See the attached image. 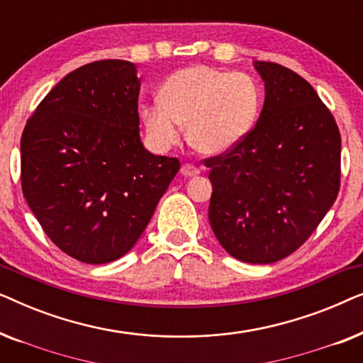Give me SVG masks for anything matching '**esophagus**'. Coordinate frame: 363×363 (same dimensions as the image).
<instances>
[{
  "mask_svg": "<svg viewBox=\"0 0 363 363\" xmlns=\"http://www.w3.org/2000/svg\"><path fill=\"white\" fill-rule=\"evenodd\" d=\"M182 175L185 177H196L198 173H200V170L193 165V163H185V165H182Z\"/></svg>",
  "mask_w": 363,
  "mask_h": 363,
  "instance_id": "esophagus-1",
  "label": "esophagus"
}]
</instances>
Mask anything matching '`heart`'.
Masks as SVG:
<instances>
[{
	"label": "heart",
	"instance_id": "obj_1",
	"mask_svg": "<svg viewBox=\"0 0 363 363\" xmlns=\"http://www.w3.org/2000/svg\"><path fill=\"white\" fill-rule=\"evenodd\" d=\"M162 102L142 107L150 142L160 150L178 143L186 127L188 143L205 155L230 152L245 140L259 117L262 87L250 74L191 66L167 79Z\"/></svg>",
	"mask_w": 363,
	"mask_h": 363
}]
</instances>
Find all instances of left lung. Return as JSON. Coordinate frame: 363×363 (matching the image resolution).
I'll return each instance as SVG.
<instances>
[{"label":"left lung","mask_w":363,"mask_h":363,"mask_svg":"<svg viewBox=\"0 0 363 363\" xmlns=\"http://www.w3.org/2000/svg\"><path fill=\"white\" fill-rule=\"evenodd\" d=\"M266 99L256 125L210 168L211 230L236 259L269 264L309 240L340 188V132L306 79L256 61Z\"/></svg>","instance_id":"8db88e82"}]
</instances>
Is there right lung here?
<instances>
[{
  "instance_id": "add662e5",
  "label": "right lung",
  "mask_w": 363,
  "mask_h": 363,
  "mask_svg": "<svg viewBox=\"0 0 363 363\" xmlns=\"http://www.w3.org/2000/svg\"><path fill=\"white\" fill-rule=\"evenodd\" d=\"M138 94L135 64H86L49 91L23 130V195L49 240L87 264L132 250L180 170L178 158L143 148Z\"/></svg>"
}]
</instances>
